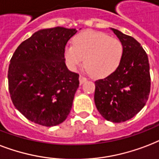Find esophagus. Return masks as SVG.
I'll list each match as a JSON object with an SVG mask.
<instances>
[{
    "label": "esophagus",
    "instance_id": "34e87169",
    "mask_svg": "<svg viewBox=\"0 0 159 159\" xmlns=\"http://www.w3.org/2000/svg\"><path fill=\"white\" fill-rule=\"evenodd\" d=\"M79 81H80V83H81V84H82V83H84V82L87 81V78H86L85 77H83V76H80Z\"/></svg>",
    "mask_w": 159,
    "mask_h": 159
}]
</instances>
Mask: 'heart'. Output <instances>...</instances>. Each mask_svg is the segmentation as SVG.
Instances as JSON below:
<instances>
[{
  "mask_svg": "<svg viewBox=\"0 0 159 159\" xmlns=\"http://www.w3.org/2000/svg\"><path fill=\"white\" fill-rule=\"evenodd\" d=\"M123 54L120 41L96 31L79 33L73 38L72 45L66 46L64 50V58L69 68L76 71L84 61L87 71L96 78H104L114 72Z\"/></svg>",
  "mask_w": 159,
  "mask_h": 159,
  "instance_id": "heart-1",
  "label": "heart"
}]
</instances>
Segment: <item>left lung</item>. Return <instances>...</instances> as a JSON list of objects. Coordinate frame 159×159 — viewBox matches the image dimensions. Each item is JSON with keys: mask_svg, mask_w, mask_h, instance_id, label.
I'll use <instances>...</instances> for the list:
<instances>
[{"mask_svg": "<svg viewBox=\"0 0 159 159\" xmlns=\"http://www.w3.org/2000/svg\"><path fill=\"white\" fill-rule=\"evenodd\" d=\"M111 29L123 44V57L114 72L95 82L94 101L105 119L121 123L138 114L147 102L151 87L149 63L138 41Z\"/></svg>", "mask_w": 159, "mask_h": 159, "instance_id": "left-lung-1", "label": "left lung"}]
</instances>
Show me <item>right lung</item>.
<instances>
[{"label": "right lung", "instance_id": "add662e5", "mask_svg": "<svg viewBox=\"0 0 159 159\" xmlns=\"http://www.w3.org/2000/svg\"><path fill=\"white\" fill-rule=\"evenodd\" d=\"M76 29H42L19 45L10 61L11 101L28 120L46 127L64 122L71 111L79 74L69 71L64 50Z\"/></svg>", "mask_w": 159, "mask_h": 159}]
</instances>
